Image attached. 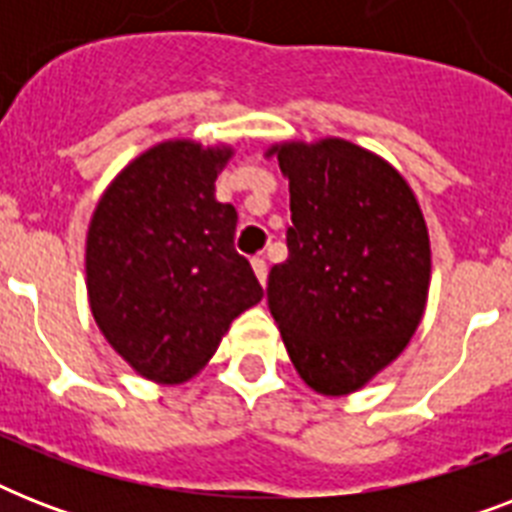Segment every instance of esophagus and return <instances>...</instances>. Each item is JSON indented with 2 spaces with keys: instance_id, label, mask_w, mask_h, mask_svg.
I'll list each match as a JSON object with an SVG mask.
<instances>
[{
  "instance_id": "esophagus-1",
  "label": "esophagus",
  "mask_w": 512,
  "mask_h": 512,
  "mask_svg": "<svg viewBox=\"0 0 512 512\" xmlns=\"http://www.w3.org/2000/svg\"><path fill=\"white\" fill-rule=\"evenodd\" d=\"M252 271H255L257 281L265 287V284H268V263H265V257H255V260H252Z\"/></svg>"
}]
</instances>
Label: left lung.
Segmentation results:
<instances>
[{"label": "left lung", "instance_id": "left-lung-1", "mask_svg": "<svg viewBox=\"0 0 512 512\" xmlns=\"http://www.w3.org/2000/svg\"><path fill=\"white\" fill-rule=\"evenodd\" d=\"M289 257L268 273V308L297 374L345 396L406 348L430 284V241L412 188L348 140L284 143Z\"/></svg>", "mask_w": 512, "mask_h": 512}]
</instances>
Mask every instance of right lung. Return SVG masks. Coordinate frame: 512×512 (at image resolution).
Instances as JSON below:
<instances>
[{"label": "right lung", "mask_w": 512, "mask_h": 512, "mask_svg": "<svg viewBox=\"0 0 512 512\" xmlns=\"http://www.w3.org/2000/svg\"><path fill=\"white\" fill-rule=\"evenodd\" d=\"M231 148L170 140L127 164L87 233L92 316L138 374L183 382L207 364L263 287L233 247L236 209L215 199Z\"/></svg>", "instance_id": "1"}]
</instances>
